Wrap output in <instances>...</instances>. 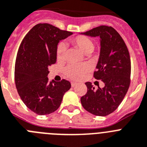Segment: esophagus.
<instances>
[{
    "label": "esophagus",
    "mask_w": 147,
    "mask_h": 147,
    "mask_svg": "<svg viewBox=\"0 0 147 147\" xmlns=\"http://www.w3.org/2000/svg\"><path fill=\"white\" fill-rule=\"evenodd\" d=\"M76 82H71V86H72V87H74L75 86H76Z\"/></svg>",
    "instance_id": "1"
}]
</instances>
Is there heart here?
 I'll use <instances>...</instances> for the list:
<instances>
[{
    "instance_id": "heart-1",
    "label": "heart",
    "mask_w": 147,
    "mask_h": 147,
    "mask_svg": "<svg viewBox=\"0 0 147 147\" xmlns=\"http://www.w3.org/2000/svg\"><path fill=\"white\" fill-rule=\"evenodd\" d=\"M71 41L75 47L80 49L84 54H89L94 50V43L91 39L86 36H77L71 39ZM65 50L66 47L64 43H61L58 45L56 49V57L58 61H61L64 60ZM90 65L87 63H83L81 65H69L65 67L64 72L68 78L74 80H79L82 78V76L90 70Z\"/></svg>"
}]
</instances>
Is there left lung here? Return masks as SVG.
I'll return each mask as SVG.
<instances>
[{"label": "left lung", "instance_id": "obj_1", "mask_svg": "<svg viewBox=\"0 0 147 147\" xmlns=\"http://www.w3.org/2000/svg\"><path fill=\"white\" fill-rule=\"evenodd\" d=\"M100 37V55L94 77L104 83L103 88L86 82L87 93L80 98L86 110L95 116H105L117 109L130 85L131 59L123 39L113 28L101 25L80 33Z\"/></svg>", "mask_w": 147, "mask_h": 147}]
</instances>
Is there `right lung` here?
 <instances>
[{"instance_id":"obj_1","label":"right lung","mask_w":147,"mask_h":147,"mask_svg":"<svg viewBox=\"0 0 147 147\" xmlns=\"http://www.w3.org/2000/svg\"><path fill=\"white\" fill-rule=\"evenodd\" d=\"M73 34L48 23L37 24L25 35L15 65V82L24 104L38 115L55 112L71 87L65 80L49 82V67L56 62L60 40Z\"/></svg>"}]
</instances>
